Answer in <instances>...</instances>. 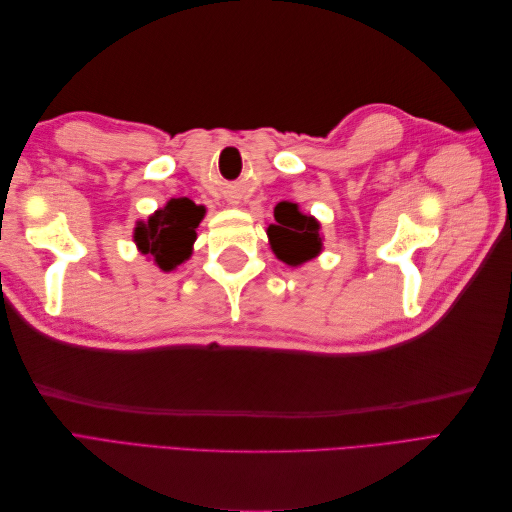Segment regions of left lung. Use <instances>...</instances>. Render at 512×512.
Wrapping results in <instances>:
<instances>
[{"label": "left lung", "mask_w": 512, "mask_h": 512, "mask_svg": "<svg viewBox=\"0 0 512 512\" xmlns=\"http://www.w3.org/2000/svg\"><path fill=\"white\" fill-rule=\"evenodd\" d=\"M275 224H269L267 235L273 254L290 267H299L322 250L320 224L312 215L299 211L294 203H277L273 209Z\"/></svg>", "instance_id": "obj_1"}]
</instances>
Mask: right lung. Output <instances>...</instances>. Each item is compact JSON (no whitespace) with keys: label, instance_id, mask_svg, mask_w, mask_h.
<instances>
[{"label":"right lung","instance_id":"right-lung-1","mask_svg":"<svg viewBox=\"0 0 512 512\" xmlns=\"http://www.w3.org/2000/svg\"><path fill=\"white\" fill-rule=\"evenodd\" d=\"M207 209L190 198H170L168 203L149 215L147 222L134 228L138 252L153 258L162 271H173L192 254L196 228Z\"/></svg>","mask_w":512,"mask_h":512}]
</instances>
